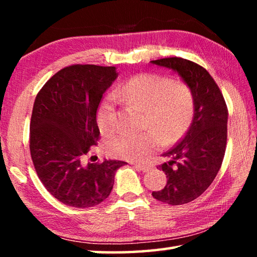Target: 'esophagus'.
Listing matches in <instances>:
<instances>
[{
    "mask_svg": "<svg viewBox=\"0 0 257 257\" xmlns=\"http://www.w3.org/2000/svg\"><path fill=\"white\" fill-rule=\"evenodd\" d=\"M134 167L137 169V170H141V171H143V172H147L150 170V165H147V164H142V163H135L134 164Z\"/></svg>",
    "mask_w": 257,
    "mask_h": 257,
    "instance_id": "34e87169",
    "label": "esophagus"
}]
</instances>
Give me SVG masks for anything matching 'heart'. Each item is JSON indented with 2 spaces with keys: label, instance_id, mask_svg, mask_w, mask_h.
I'll return each mask as SVG.
<instances>
[{
  "label": "heart",
  "instance_id": "b5f03b06",
  "mask_svg": "<svg viewBox=\"0 0 257 257\" xmlns=\"http://www.w3.org/2000/svg\"><path fill=\"white\" fill-rule=\"evenodd\" d=\"M117 98L145 111V133L124 132L106 143L113 158L142 160L162 145L176 144L185 136L195 115V94L185 81L158 73H139L107 95L97 111V124L104 135L118 129Z\"/></svg>",
  "mask_w": 257,
  "mask_h": 257
}]
</instances>
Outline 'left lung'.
I'll return each instance as SVG.
<instances>
[{"label":"left lung","instance_id":"left-lung-1","mask_svg":"<svg viewBox=\"0 0 257 257\" xmlns=\"http://www.w3.org/2000/svg\"><path fill=\"white\" fill-rule=\"evenodd\" d=\"M151 62L177 71L195 94L193 123L184 138L163 154L170 160L159 167L167 175V185L152 193L158 201L181 205L201 196L222 165L228 107L222 92L205 68L177 56Z\"/></svg>","mask_w":257,"mask_h":257}]
</instances>
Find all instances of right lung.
Listing matches in <instances>:
<instances>
[{
	"label": "right lung",
	"mask_w": 257,
	"mask_h": 257,
	"mask_svg": "<svg viewBox=\"0 0 257 257\" xmlns=\"http://www.w3.org/2000/svg\"><path fill=\"white\" fill-rule=\"evenodd\" d=\"M118 77L115 67L72 64L45 82L34 102L29 150L35 170L52 196L73 207H93L108 197L123 161L82 163L99 141L96 113Z\"/></svg>",
	"instance_id": "1"
}]
</instances>
